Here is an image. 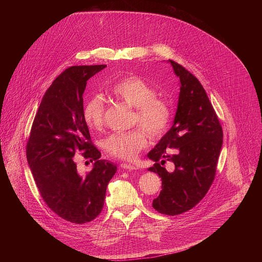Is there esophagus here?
Returning <instances> with one entry per match:
<instances>
[{
  "label": "esophagus",
  "instance_id": "esophagus-1",
  "mask_svg": "<svg viewBox=\"0 0 262 262\" xmlns=\"http://www.w3.org/2000/svg\"><path fill=\"white\" fill-rule=\"evenodd\" d=\"M120 167H121L122 169L129 170V171H130V170H137V169H138L136 166H133V165H129V164H121Z\"/></svg>",
  "mask_w": 262,
  "mask_h": 262
}]
</instances>
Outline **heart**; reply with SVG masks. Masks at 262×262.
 Wrapping results in <instances>:
<instances>
[{"mask_svg": "<svg viewBox=\"0 0 262 262\" xmlns=\"http://www.w3.org/2000/svg\"><path fill=\"white\" fill-rule=\"evenodd\" d=\"M111 94L127 105L135 107V123L138 127L127 133L111 135L103 142L106 151L117 159L132 161L148 143V134L154 139L162 138L168 130L172 112L169 103L157 97L152 86L136 76L117 81L110 89ZM104 100L100 95L92 96L84 107V117L89 127L98 129L103 124Z\"/></svg>", "mask_w": 262, "mask_h": 262, "instance_id": "1", "label": "heart"}]
</instances>
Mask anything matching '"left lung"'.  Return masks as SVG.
Instances as JSON below:
<instances>
[{
    "label": "left lung",
    "instance_id": "1",
    "mask_svg": "<svg viewBox=\"0 0 262 262\" xmlns=\"http://www.w3.org/2000/svg\"><path fill=\"white\" fill-rule=\"evenodd\" d=\"M168 63L179 79L176 114L171 128L147 157L156 162L148 170L162 179V191L152 206L163 214L176 215L193 208L209 190L223 145V130L197 78L178 63ZM167 160L174 164L172 172L162 167Z\"/></svg>",
    "mask_w": 262,
    "mask_h": 262
}]
</instances>
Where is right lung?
Segmentation results:
<instances>
[{
	"label": "right lung",
	"instance_id": "1",
	"mask_svg": "<svg viewBox=\"0 0 262 262\" xmlns=\"http://www.w3.org/2000/svg\"><path fill=\"white\" fill-rule=\"evenodd\" d=\"M106 65L71 66L53 82L34 118L27 160L40 195L60 217L76 224L94 220L102 210L115 164L100 160L84 117L87 81ZM82 151L95 164L82 176L73 157Z\"/></svg>",
	"mask_w": 262,
	"mask_h": 262
}]
</instances>
